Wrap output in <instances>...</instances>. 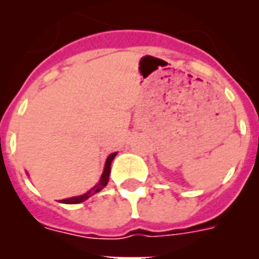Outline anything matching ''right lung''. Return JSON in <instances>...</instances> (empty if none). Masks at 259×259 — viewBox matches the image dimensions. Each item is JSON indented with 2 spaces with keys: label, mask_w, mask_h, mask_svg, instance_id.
Instances as JSON below:
<instances>
[{
  "label": "right lung",
  "mask_w": 259,
  "mask_h": 259,
  "mask_svg": "<svg viewBox=\"0 0 259 259\" xmlns=\"http://www.w3.org/2000/svg\"><path fill=\"white\" fill-rule=\"evenodd\" d=\"M115 155H116V153H113V154H110L109 157H107L106 163H105L104 172H102V175H101V179H100V182H98V184L96 185V187H93L91 191L87 192V193H84V194H81V196L66 198V200H62L61 202L62 203H80V202H83V201L88 200L91 196H93V194H96L97 192L101 191L104 187H106L107 182H109V176H110V166H111V162H113V159L115 158Z\"/></svg>",
  "instance_id": "right-lung-1"
}]
</instances>
